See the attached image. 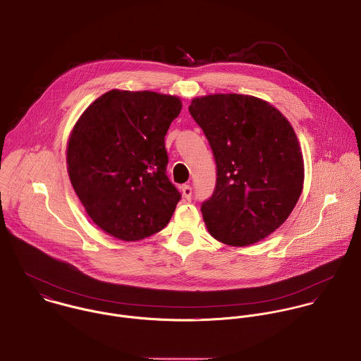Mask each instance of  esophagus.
Returning a JSON list of instances; mask_svg holds the SVG:
<instances>
[{
  "label": "esophagus",
  "mask_w": 361,
  "mask_h": 361,
  "mask_svg": "<svg viewBox=\"0 0 361 361\" xmlns=\"http://www.w3.org/2000/svg\"><path fill=\"white\" fill-rule=\"evenodd\" d=\"M182 195L186 200H190L192 199V188L189 185H183L182 186Z\"/></svg>",
  "instance_id": "1"
}]
</instances>
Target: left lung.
Wrapping results in <instances>:
<instances>
[{"mask_svg":"<svg viewBox=\"0 0 361 361\" xmlns=\"http://www.w3.org/2000/svg\"><path fill=\"white\" fill-rule=\"evenodd\" d=\"M189 112L217 166L214 192L202 203L209 233L231 246L266 238L302 192L304 159L294 128L276 108L249 95L195 98Z\"/></svg>","mask_w":361,"mask_h":361,"instance_id":"1","label":"left lung"}]
</instances>
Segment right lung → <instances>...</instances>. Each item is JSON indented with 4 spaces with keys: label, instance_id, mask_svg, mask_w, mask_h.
<instances>
[{
    "label": "right lung",
    "instance_id": "right-lung-1",
    "mask_svg": "<svg viewBox=\"0 0 361 361\" xmlns=\"http://www.w3.org/2000/svg\"><path fill=\"white\" fill-rule=\"evenodd\" d=\"M180 109L176 97L112 90L74 126L70 180L88 216L109 235L144 240L169 223L180 193L166 176L165 134Z\"/></svg>",
    "mask_w": 361,
    "mask_h": 361
}]
</instances>
